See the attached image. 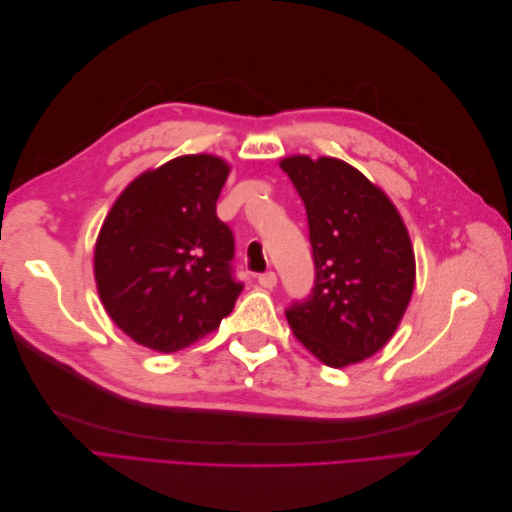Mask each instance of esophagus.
<instances>
[{"label": "esophagus", "mask_w": 512, "mask_h": 512, "mask_svg": "<svg viewBox=\"0 0 512 512\" xmlns=\"http://www.w3.org/2000/svg\"><path fill=\"white\" fill-rule=\"evenodd\" d=\"M258 284L262 288H273L277 284V275L273 271H267V273H260L258 275Z\"/></svg>", "instance_id": "esophagus-1"}]
</instances>
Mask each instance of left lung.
I'll return each mask as SVG.
<instances>
[{
	"label": "left lung",
	"mask_w": 512,
	"mask_h": 512,
	"mask_svg": "<svg viewBox=\"0 0 512 512\" xmlns=\"http://www.w3.org/2000/svg\"><path fill=\"white\" fill-rule=\"evenodd\" d=\"M309 226L314 288L286 309L292 333L329 367L376 354L414 290V252L395 205L354 166L292 156L280 162Z\"/></svg>",
	"instance_id": "left-lung-1"
}]
</instances>
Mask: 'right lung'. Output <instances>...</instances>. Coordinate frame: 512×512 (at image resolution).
Returning a JSON list of instances; mask_svg holds the SVG:
<instances>
[{
  "mask_svg": "<svg viewBox=\"0 0 512 512\" xmlns=\"http://www.w3.org/2000/svg\"><path fill=\"white\" fill-rule=\"evenodd\" d=\"M215 156H181L136 177L94 252L102 305L136 344L177 352L220 327L243 290L235 237L215 213L228 177Z\"/></svg>",
  "mask_w": 512,
  "mask_h": 512,
  "instance_id": "right-lung-1",
  "label": "right lung"
}]
</instances>
